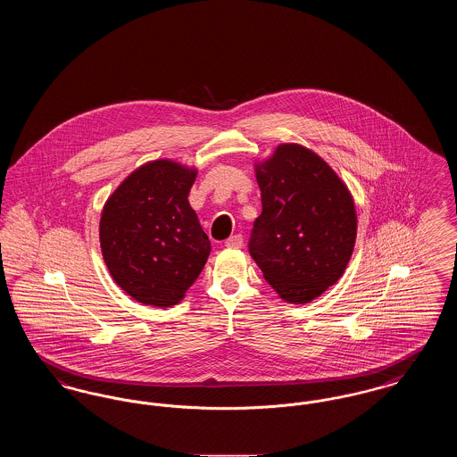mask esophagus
<instances>
[{
    "mask_svg": "<svg viewBox=\"0 0 457 457\" xmlns=\"http://www.w3.org/2000/svg\"><path fill=\"white\" fill-rule=\"evenodd\" d=\"M224 246H228V248H241V246H243V238H241V235L229 237V238L224 241Z\"/></svg>",
    "mask_w": 457,
    "mask_h": 457,
    "instance_id": "1",
    "label": "esophagus"
}]
</instances>
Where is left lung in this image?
<instances>
[{
  "mask_svg": "<svg viewBox=\"0 0 457 457\" xmlns=\"http://www.w3.org/2000/svg\"><path fill=\"white\" fill-rule=\"evenodd\" d=\"M262 214L250 255L284 302L310 303L337 283L356 241V209L346 183L300 144H281L255 164Z\"/></svg>",
  "mask_w": 457,
  "mask_h": 457,
  "instance_id": "left-lung-1",
  "label": "left lung"
}]
</instances>
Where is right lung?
Masks as SVG:
<instances>
[{
  "instance_id": "add662e5",
  "label": "right lung",
  "mask_w": 457,
  "mask_h": 457,
  "mask_svg": "<svg viewBox=\"0 0 457 457\" xmlns=\"http://www.w3.org/2000/svg\"><path fill=\"white\" fill-rule=\"evenodd\" d=\"M195 178V168L157 159L129 174L104 204L103 259L138 303H179L209 259L211 241L188 202Z\"/></svg>"
}]
</instances>
